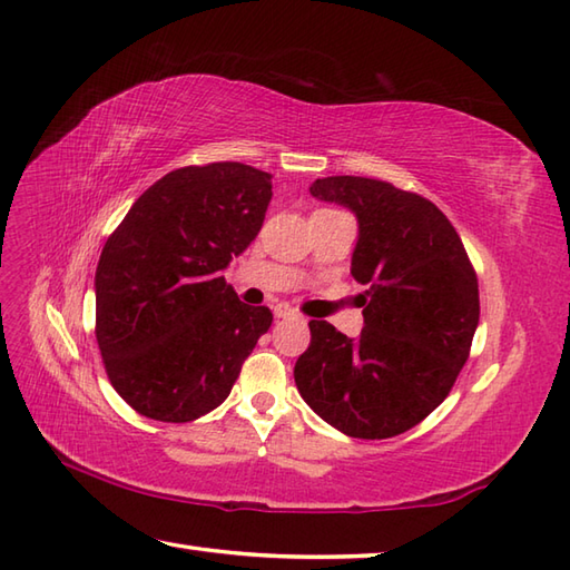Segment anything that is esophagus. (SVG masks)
I'll use <instances>...</instances> for the list:
<instances>
[{"instance_id": "esophagus-1", "label": "esophagus", "mask_w": 570, "mask_h": 570, "mask_svg": "<svg viewBox=\"0 0 570 570\" xmlns=\"http://www.w3.org/2000/svg\"><path fill=\"white\" fill-rule=\"evenodd\" d=\"M294 316H296V313H294L292 306H286V304L274 306V318H294Z\"/></svg>"}]
</instances>
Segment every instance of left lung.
<instances>
[{"label":"left lung","instance_id":"1","mask_svg":"<svg viewBox=\"0 0 570 570\" xmlns=\"http://www.w3.org/2000/svg\"><path fill=\"white\" fill-rule=\"evenodd\" d=\"M311 196L357 217L350 262L365 328L311 321L298 394L350 439L414 429L451 392L480 323L478 276L455 227L426 198L362 176L318 178Z\"/></svg>","mask_w":570,"mask_h":570}]
</instances>
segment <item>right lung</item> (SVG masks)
Returning a JSON list of instances; mask_svg holds the SVG:
<instances>
[{
  "label": "right lung",
  "mask_w": 570,
  "mask_h": 570,
  "mask_svg": "<svg viewBox=\"0 0 570 570\" xmlns=\"http://www.w3.org/2000/svg\"><path fill=\"white\" fill-rule=\"evenodd\" d=\"M272 174L237 161L156 180L105 242L95 335L107 377L141 416L196 421L233 392L272 311L242 304L223 272L259 235Z\"/></svg>",
  "instance_id": "1"
}]
</instances>
